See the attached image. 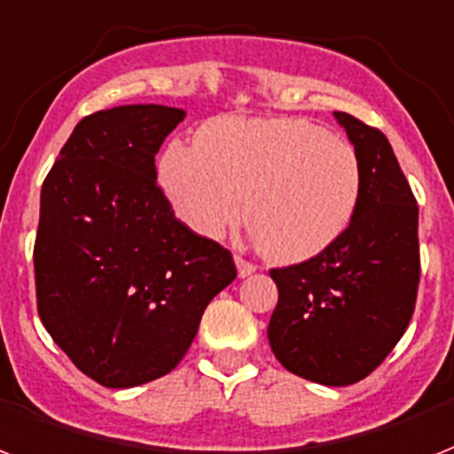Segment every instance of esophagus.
Wrapping results in <instances>:
<instances>
[{"instance_id": "obj_1", "label": "esophagus", "mask_w": 454, "mask_h": 454, "mask_svg": "<svg viewBox=\"0 0 454 454\" xmlns=\"http://www.w3.org/2000/svg\"><path fill=\"white\" fill-rule=\"evenodd\" d=\"M237 260V270H239V277H250L253 271H257V264L250 262V260H246V257L237 255L234 257Z\"/></svg>"}]
</instances>
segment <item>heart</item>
Listing matches in <instances>:
<instances>
[{
    "label": "heart",
    "instance_id": "b5f03b06",
    "mask_svg": "<svg viewBox=\"0 0 454 454\" xmlns=\"http://www.w3.org/2000/svg\"><path fill=\"white\" fill-rule=\"evenodd\" d=\"M161 184L177 217L204 237L241 220L277 262L317 257L356 215L364 166L354 145L300 117H223L199 143H170Z\"/></svg>",
    "mask_w": 454,
    "mask_h": 454
}]
</instances>
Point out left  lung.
<instances>
[{"instance_id":"left-lung-1","label":"left lung","mask_w":454,"mask_h":454,"mask_svg":"<svg viewBox=\"0 0 454 454\" xmlns=\"http://www.w3.org/2000/svg\"><path fill=\"white\" fill-rule=\"evenodd\" d=\"M337 121L358 152L364 192L335 244L300 264L270 270L278 288L267 337L293 375L347 387L371 375L403 337L419 286L417 199L375 126Z\"/></svg>"}]
</instances>
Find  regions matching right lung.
I'll list each match as a JSON object with an SVG mask.
<instances>
[{
  "instance_id": "add662e5",
  "label": "right lung",
  "mask_w": 454,
  "mask_h": 454,
  "mask_svg": "<svg viewBox=\"0 0 454 454\" xmlns=\"http://www.w3.org/2000/svg\"><path fill=\"white\" fill-rule=\"evenodd\" d=\"M183 119L164 105L93 112L43 180L39 318L72 364L110 389L173 371L210 300L237 278L230 250L180 223L157 184L154 154Z\"/></svg>"
}]
</instances>
